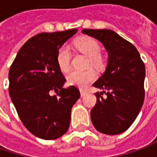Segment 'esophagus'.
Returning <instances> with one entry per match:
<instances>
[{"label":"esophagus","mask_w":157,"mask_h":157,"mask_svg":"<svg viewBox=\"0 0 157 157\" xmlns=\"http://www.w3.org/2000/svg\"><path fill=\"white\" fill-rule=\"evenodd\" d=\"M80 92H81V96H82V97L85 96L86 94L88 93V91H86V90H80Z\"/></svg>","instance_id":"obj_1"}]
</instances>
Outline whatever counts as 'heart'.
I'll return each mask as SVG.
<instances>
[{"label": "heart", "instance_id": "1", "mask_svg": "<svg viewBox=\"0 0 157 157\" xmlns=\"http://www.w3.org/2000/svg\"><path fill=\"white\" fill-rule=\"evenodd\" d=\"M75 46L79 52L88 56V64L95 67H101L105 64V59L101 52V46L97 39L91 37H82L75 41ZM71 52L67 45H61L57 51L56 61L59 69L67 72L71 67ZM96 72L91 68L85 70H73L67 75L69 85L79 88H86L96 79Z\"/></svg>", "mask_w": 157, "mask_h": 157}]
</instances>
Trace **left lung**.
Instances as JSON below:
<instances>
[{"instance_id":"left-lung-1","label":"left lung","mask_w":157,"mask_h":157,"mask_svg":"<svg viewBox=\"0 0 157 157\" xmlns=\"http://www.w3.org/2000/svg\"><path fill=\"white\" fill-rule=\"evenodd\" d=\"M82 32L98 39L109 55L105 74L93 84L104 91L95 94L92 124L100 133L119 134L133 124L143 105L144 62L135 46L113 31L83 29ZM104 93L106 99L101 96Z\"/></svg>"}]
</instances>
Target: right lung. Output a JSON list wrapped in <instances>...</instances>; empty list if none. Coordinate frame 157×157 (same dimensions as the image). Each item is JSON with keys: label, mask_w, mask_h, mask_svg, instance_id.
Wrapping results in <instances>:
<instances>
[{"label": "right lung", "mask_w": 157, "mask_h": 157, "mask_svg": "<svg viewBox=\"0 0 157 157\" xmlns=\"http://www.w3.org/2000/svg\"><path fill=\"white\" fill-rule=\"evenodd\" d=\"M76 31L35 35L21 47L10 68L9 93L17 114L32 134L44 140L67 133L72 107L80 98L77 87H63L66 78L56 61L59 48ZM51 91L57 95L51 96Z\"/></svg>", "instance_id": "add662e5"}]
</instances>
